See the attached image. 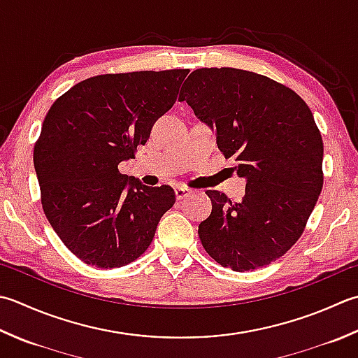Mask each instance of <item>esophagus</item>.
Listing matches in <instances>:
<instances>
[{
  "instance_id": "esophagus-1",
  "label": "esophagus",
  "mask_w": 358,
  "mask_h": 358,
  "mask_svg": "<svg viewBox=\"0 0 358 358\" xmlns=\"http://www.w3.org/2000/svg\"><path fill=\"white\" fill-rule=\"evenodd\" d=\"M192 194V189H189L186 186H178L175 187V197H177V200H183L186 199L187 195Z\"/></svg>"
}]
</instances>
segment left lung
Here are the masks:
<instances>
[{
  "label": "left lung",
  "instance_id": "left-lung-1",
  "mask_svg": "<svg viewBox=\"0 0 358 358\" xmlns=\"http://www.w3.org/2000/svg\"><path fill=\"white\" fill-rule=\"evenodd\" d=\"M180 99L215 130L220 152L247 180L239 203L206 191L213 211L199 225L203 248L234 271L275 262L303 234L323 189V139L310 108L285 85L236 68L195 69Z\"/></svg>",
  "mask_w": 358,
  "mask_h": 358
}]
</instances>
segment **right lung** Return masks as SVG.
Returning <instances> with one entry per match:
<instances>
[{
  "label": "right lung",
  "mask_w": 358,
  "mask_h": 358,
  "mask_svg": "<svg viewBox=\"0 0 358 358\" xmlns=\"http://www.w3.org/2000/svg\"><path fill=\"white\" fill-rule=\"evenodd\" d=\"M187 73L94 76L49 108L34 147L41 205L60 241L85 264L116 268L133 262L173 206L171 186H144L117 166L147 143Z\"/></svg>",
  "instance_id": "add662e5"
}]
</instances>
